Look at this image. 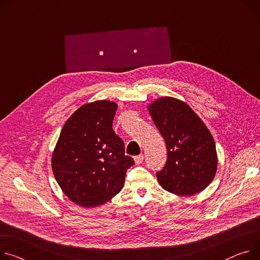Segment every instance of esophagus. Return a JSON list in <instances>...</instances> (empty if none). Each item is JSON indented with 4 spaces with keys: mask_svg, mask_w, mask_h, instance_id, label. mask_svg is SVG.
<instances>
[{
    "mask_svg": "<svg viewBox=\"0 0 260 260\" xmlns=\"http://www.w3.org/2000/svg\"><path fill=\"white\" fill-rule=\"evenodd\" d=\"M134 160H135V164H136V165L143 164V161H144V155L141 154V155L135 156V157H134Z\"/></svg>",
    "mask_w": 260,
    "mask_h": 260,
    "instance_id": "1",
    "label": "esophagus"
}]
</instances>
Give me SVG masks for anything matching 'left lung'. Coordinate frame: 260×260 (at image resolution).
I'll list each match as a JSON object with an SVG mask.
<instances>
[{
    "instance_id": "left-lung-1",
    "label": "left lung",
    "mask_w": 260,
    "mask_h": 260,
    "mask_svg": "<svg viewBox=\"0 0 260 260\" xmlns=\"http://www.w3.org/2000/svg\"><path fill=\"white\" fill-rule=\"evenodd\" d=\"M153 122L167 145L168 159L156 173L160 185L179 196H192L212 181L217 157L213 137L192 109L170 96L149 106Z\"/></svg>"
}]
</instances>
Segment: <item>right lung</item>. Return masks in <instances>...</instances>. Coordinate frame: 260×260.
I'll list each match as a JSON object with an SVG mask.
<instances>
[{"mask_svg": "<svg viewBox=\"0 0 260 260\" xmlns=\"http://www.w3.org/2000/svg\"><path fill=\"white\" fill-rule=\"evenodd\" d=\"M117 105L96 101L80 107L66 122L52 156L59 186L76 204L102 205L121 191L134 165L112 129Z\"/></svg>", "mask_w": 260, "mask_h": 260, "instance_id": "right-lung-1", "label": "right lung"}]
</instances>
